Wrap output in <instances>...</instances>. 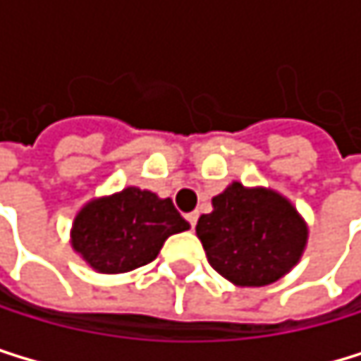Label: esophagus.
I'll list each match as a JSON object with an SVG mask.
<instances>
[{
	"instance_id": "34e87169",
	"label": "esophagus",
	"mask_w": 361,
	"mask_h": 361,
	"mask_svg": "<svg viewBox=\"0 0 361 361\" xmlns=\"http://www.w3.org/2000/svg\"><path fill=\"white\" fill-rule=\"evenodd\" d=\"M186 219H188L190 227L195 229V225H197V221H199V214H197V212H190V214H186Z\"/></svg>"
}]
</instances>
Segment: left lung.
Returning a JSON list of instances; mask_svg holds the SVG:
<instances>
[{
  "instance_id": "left-lung-1",
  "label": "left lung",
  "mask_w": 361,
  "mask_h": 361,
  "mask_svg": "<svg viewBox=\"0 0 361 361\" xmlns=\"http://www.w3.org/2000/svg\"><path fill=\"white\" fill-rule=\"evenodd\" d=\"M307 223L293 201L273 188L231 182L201 214L197 235L207 262L227 281L259 288L293 271L307 245Z\"/></svg>"
}]
</instances>
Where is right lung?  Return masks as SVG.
I'll use <instances>...</instances> for the list:
<instances>
[{
  "label": "right lung",
  "mask_w": 361,
  "mask_h": 361,
  "mask_svg": "<svg viewBox=\"0 0 361 361\" xmlns=\"http://www.w3.org/2000/svg\"><path fill=\"white\" fill-rule=\"evenodd\" d=\"M190 229L171 199L128 186L94 197L80 207L71 225V247L104 275H118L154 262L169 235Z\"/></svg>",
  "instance_id": "obj_1"
}]
</instances>
